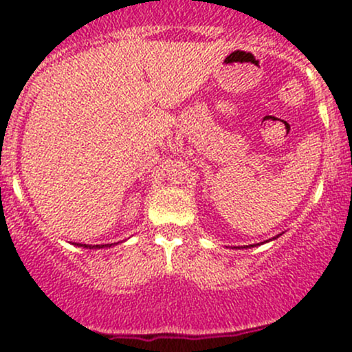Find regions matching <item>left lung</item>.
<instances>
[{"instance_id": "obj_1", "label": "left lung", "mask_w": 352, "mask_h": 352, "mask_svg": "<svg viewBox=\"0 0 352 352\" xmlns=\"http://www.w3.org/2000/svg\"><path fill=\"white\" fill-rule=\"evenodd\" d=\"M278 236H280V235H278ZM273 240H276V236H274ZM258 245H260V243H258ZM252 246H254V245H252ZM238 248H240V246H238ZM241 248H246V246H241Z\"/></svg>"}]
</instances>
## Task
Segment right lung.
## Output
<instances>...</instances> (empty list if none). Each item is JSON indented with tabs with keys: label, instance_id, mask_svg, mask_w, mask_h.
Segmentation results:
<instances>
[{
	"label": "right lung",
	"instance_id": "obj_1",
	"mask_svg": "<svg viewBox=\"0 0 352 352\" xmlns=\"http://www.w3.org/2000/svg\"><path fill=\"white\" fill-rule=\"evenodd\" d=\"M114 245H117V243H107V245H80V243H78V246H84V248H111V246H114Z\"/></svg>",
	"mask_w": 352,
	"mask_h": 352
}]
</instances>
